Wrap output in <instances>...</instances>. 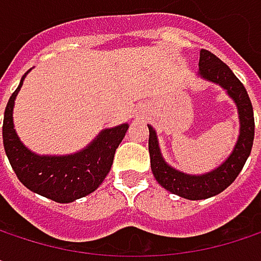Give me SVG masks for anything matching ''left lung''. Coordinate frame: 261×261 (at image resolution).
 <instances>
[{"label":"left lung","instance_id":"1","mask_svg":"<svg viewBox=\"0 0 261 261\" xmlns=\"http://www.w3.org/2000/svg\"><path fill=\"white\" fill-rule=\"evenodd\" d=\"M204 81L218 84L222 87L227 95L233 99L239 115V136L236 140L231 154L215 169L204 174H186L172 168L163 157L157 139V133L152 125L149 128V157H151V169L157 182L169 190L174 195H178L186 199L198 201L212 198L222 190H225L236 177L240 174L246 159L251 154L252 142H254V112L251 106V99L246 93V89L233 74V71L219 60L210 51L201 49L199 53V71L196 74Z\"/></svg>","mask_w":261,"mask_h":261}]
</instances>
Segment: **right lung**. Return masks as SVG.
I'll return each instance as SVG.
<instances>
[{
  "instance_id": "right-lung-1",
  "label": "right lung",
  "mask_w": 261,
  "mask_h": 261,
  "mask_svg": "<svg viewBox=\"0 0 261 261\" xmlns=\"http://www.w3.org/2000/svg\"><path fill=\"white\" fill-rule=\"evenodd\" d=\"M28 72L21 79L4 112V149L16 177L27 189L56 202L68 204L95 192L106 180L112 169L115 152L130 125L125 122L104 128L89 145L74 154H36L22 143L13 122L15 99Z\"/></svg>"
}]
</instances>
